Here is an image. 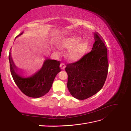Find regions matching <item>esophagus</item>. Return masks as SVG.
<instances>
[{
  "label": "esophagus",
  "mask_w": 131,
  "mask_h": 131,
  "mask_svg": "<svg viewBox=\"0 0 131 131\" xmlns=\"http://www.w3.org/2000/svg\"><path fill=\"white\" fill-rule=\"evenodd\" d=\"M60 68H61V69H62V70H63L64 69H65V63H61V64H60Z\"/></svg>",
  "instance_id": "esophagus-1"
}]
</instances>
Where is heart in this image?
<instances>
[{
	"label": "heart",
	"instance_id": "1",
	"mask_svg": "<svg viewBox=\"0 0 131 131\" xmlns=\"http://www.w3.org/2000/svg\"><path fill=\"white\" fill-rule=\"evenodd\" d=\"M81 41V38L77 36H73L63 39L58 44V46L61 48L70 49L68 53V57L71 60L76 61L82 56L87 48L88 44L86 42H83L76 46Z\"/></svg>",
	"mask_w": 131,
	"mask_h": 131
}]
</instances>
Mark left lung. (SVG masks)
<instances>
[{"label": "left lung", "instance_id": "left-lung-1", "mask_svg": "<svg viewBox=\"0 0 131 131\" xmlns=\"http://www.w3.org/2000/svg\"><path fill=\"white\" fill-rule=\"evenodd\" d=\"M94 35L92 51L77 62L68 63L65 68L69 91L78 100L87 99L101 90L107 75V46L97 32Z\"/></svg>", "mask_w": 131, "mask_h": 131}]
</instances>
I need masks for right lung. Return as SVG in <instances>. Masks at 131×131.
<instances>
[{"instance_id":"right-lung-1","label":"right lung","mask_w":131,"mask_h":131,"mask_svg":"<svg viewBox=\"0 0 131 131\" xmlns=\"http://www.w3.org/2000/svg\"><path fill=\"white\" fill-rule=\"evenodd\" d=\"M22 34L23 32L19 35ZM9 61L10 73L16 85L24 94L33 98L40 97L48 93L56 76L61 71L60 61L47 59L39 71L31 77L24 78L17 73V68L11 57L10 52Z\"/></svg>"}]
</instances>
